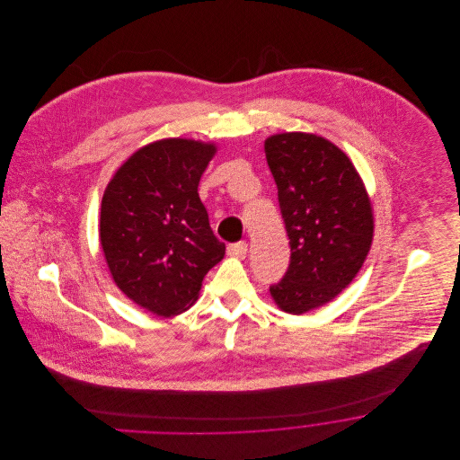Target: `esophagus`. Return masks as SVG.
<instances>
[{
  "instance_id": "1",
  "label": "esophagus",
  "mask_w": 460,
  "mask_h": 460,
  "mask_svg": "<svg viewBox=\"0 0 460 460\" xmlns=\"http://www.w3.org/2000/svg\"><path fill=\"white\" fill-rule=\"evenodd\" d=\"M248 253V244L244 241H239V243H232L228 244V255L232 257H237V259H244Z\"/></svg>"
}]
</instances>
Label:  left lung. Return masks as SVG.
Segmentation results:
<instances>
[{
	"mask_svg": "<svg viewBox=\"0 0 460 460\" xmlns=\"http://www.w3.org/2000/svg\"><path fill=\"white\" fill-rule=\"evenodd\" d=\"M265 157L290 246L288 267L269 290L283 312L301 315L336 297L361 269L372 207L350 159L321 136H270Z\"/></svg>",
	"mask_w": 460,
	"mask_h": 460,
	"instance_id": "obj_1",
	"label": "left lung"
}]
</instances>
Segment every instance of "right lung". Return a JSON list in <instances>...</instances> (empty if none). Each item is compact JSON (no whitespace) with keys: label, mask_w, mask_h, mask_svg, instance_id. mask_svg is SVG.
<instances>
[{"label":"right lung","mask_w":460,"mask_h":460,"mask_svg":"<svg viewBox=\"0 0 460 460\" xmlns=\"http://www.w3.org/2000/svg\"><path fill=\"white\" fill-rule=\"evenodd\" d=\"M214 145L163 139L115 173L101 205V244L119 288L159 317L197 301L203 276L225 257L198 182Z\"/></svg>","instance_id":"obj_1"}]
</instances>
